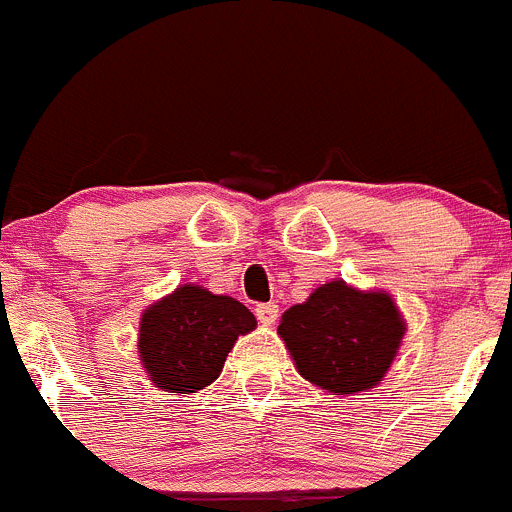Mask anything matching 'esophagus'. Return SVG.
Wrapping results in <instances>:
<instances>
[{"mask_svg":"<svg viewBox=\"0 0 512 512\" xmlns=\"http://www.w3.org/2000/svg\"><path fill=\"white\" fill-rule=\"evenodd\" d=\"M256 318H258V323H263V326H273L278 318V306L276 303H258Z\"/></svg>","mask_w":512,"mask_h":512,"instance_id":"obj_1","label":"esophagus"}]
</instances>
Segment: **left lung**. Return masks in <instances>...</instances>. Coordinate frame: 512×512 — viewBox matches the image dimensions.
I'll return each instance as SVG.
<instances>
[{"instance_id":"1","label":"left lung","mask_w":512,"mask_h":512,"mask_svg":"<svg viewBox=\"0 0 512 512\" xmlns=\"http://www.w3.org/2000/svg\"><path fill=\"white\" fill-rule=\"evenodd\" d=\"M278 336L308 383L331 396H356L391 371L406 318L388 291L333 278L283 313Z\"/></svg>"}]
</instances>
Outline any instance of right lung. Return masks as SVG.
I'll use <instances>...</instances> for the list:
<instances>
[{
  "mask_svg": "<svg viewBox=\"0 0 512 512\" xmlns=\"http://www.w3.org/2000/svg\"><path fill=\"white\" fill-rule=\"evenodd\" d=\"M254 328L256 316L236 298L181 283L141 313V368L161 391L196 393L221 376L234 343Z\"/></svg>",
  "mask_w": 512,
  "mask_h": 512,
  "instance_id": "right-lung-1",
  "label": "right lung"
}]
</instances>
